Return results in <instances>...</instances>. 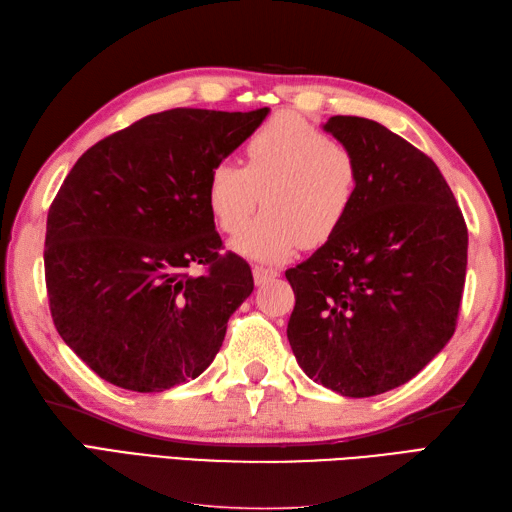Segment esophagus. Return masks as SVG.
<instances>
[{
    "mask_svg": "<svg viewBox=\"0 0 512 512\" xmlns=\"http://www.w3.org/2000/svg\"><path fill=\"white\" fill-rule=\"evenodd\" d=\"M253 277H255V283L257 285H264L268 283L270 279L279 277V272L275 268H266V266H253Z\"/></svg>",
    "mask_w": 512,
    "mask_h": 512,
    "instance_id": "esophagus-1",
    "label": "esophagus"
}]
</instances>
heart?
Segmentation results:
<instances>
[{"instance_id": "b5f03b06", "label": "heart", "mask_w": 512, "mask_h": 512, "mask_svg": "<svg viewBox=\"0 0 512 512\" xmlns=\"http://www.w3.org/2000/svg\"><path fill=\"white\" fill-rule=\"evenodd\" d=\"M246 163L218 161L207 174V205L218 227L237 235L259 202L266 207L235 251L283 261L320 248L349 220L360 192V163L334 137L294 115H279L248 137Z\"/></svg>"}]
</instances>
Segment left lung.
<instances>
[{"label": "left lung", "instance_id": "8db88e82", "mask_svg": "<svg viewBox=\"0 0 512 512\" xmlns=\"http://www.w3.org/2000/svg\"><path fill=\"white\" fill-rule=\"evenodd\" d=\"M360 163V192L334 240L285 270L288 340L314 382L373 397L410 382L456 331L467 224L436 163L366 117L323 126Z\"/></svg>", "mask_w": 512, "mask_h": 512}]
</instances>
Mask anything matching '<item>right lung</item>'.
Listing matches in <instances>:
<instances>
[{
    "label": "right lung",
    "mask_w": 512,
    "mask_h": 512,
    "mask_svg": "<svg viewBox=\"0 0 512 512\" xmlns=\"http://www.w3.org/2000/svg\"><path fill=\"white\" fill-rule=\"evenodd\" d=\"M268 109H170L104 137L76 161L47 213L54 327L106 382L163 392L196 379L253 292L246 261L220 255L207 174ZM202 263L205 276L187 267Z\"/></svg>",
    "instance_id": "obj_1"
}]
</instances>
